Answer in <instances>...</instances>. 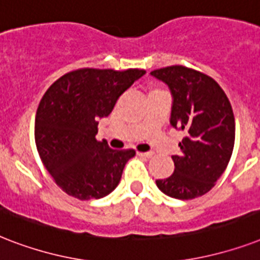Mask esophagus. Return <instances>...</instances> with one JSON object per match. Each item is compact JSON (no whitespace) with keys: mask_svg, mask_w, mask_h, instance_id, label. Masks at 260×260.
Returning a JSON list of instances; mask_svg holds the SVG:
<instances>
[{"mask_svg":"<svg viewBox=\"0 0 260 260\" xmlns=\"http://www.w3.org/2000/svg\"><path fill=\"white\" fill-rule=\"evenodd\" d=\"M139 156H143V158L150 159L154 156V152H139Z\"/></svg>","mask_w":260,"mask_h":260,"instance_id":"34e87169","label":"esophagus"}]
</instances>
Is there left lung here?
Instances as JSON below:
<instances>
[{
    "label": "left lung",
    "mask_w": 260,
    "mask_h": 260,
    "mask_svg": "<svg viewBox=\"0 0 260 260\" xmlns=\"http://www.w3.org/2000/svg\"><path fill=\"white\" fill-rule=\"evenodd\" d=\"M170 90V124L183 131L181 152L173 155L174 173L158 179L166 196L191 200L208 193L225 171L235 144V117L218 83L200 71L171 66L151 71Z\"/></svg>",
    "instance_id": "1"
}]
</instances>
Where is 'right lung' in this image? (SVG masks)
<instances>
[{"label": "right lung", "instance_id": "add662e5", "mask_svg": "<svg viewBox=\"0 0 260 260\" xmlns=\"http://www.w3.org/2000/svg\"><path fill=\"white\" fill-rule=\"evenodd\" d=\"M144 70L81 69L63 75L47 90L35 118V140L43 165L71 197L98 200L112 193L134 150H112L97 142L98 121Z\"/></svg>", "mask_w": 260, "mask_h": 260}]
</instances>
